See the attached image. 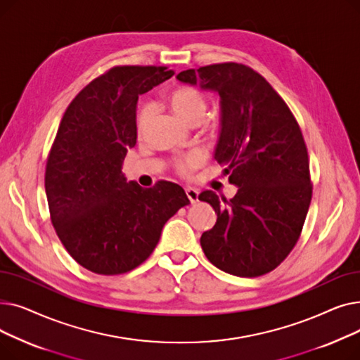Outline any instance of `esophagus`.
Returning a JSON list of instances; mask_svg holds the SVG:
<instances>
[{"mask_svg":"<svg viewBox=\"0 0 360 360\" xmlns=\"http://www.w3.org/2000/svg\"><path fill=\"white\" fill-rule=\"evenodd\" d=\"M185 193H186V197L190 198V201H191V204H195L197 201H198V190H195V188H186L185 190Z\"/></svg>","mask_w":360,"mask_h":360,"instance_id":"obj_1","label":"esophagus"}]
</instances>
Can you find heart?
<instances>
[{"instance_id": "heart-1", "label": "heart", "mask_w": 360, "mask_h": 360, "mask_svg": "<svg viewBox=\"0 0 360 360\" xmlns=\"http://www.w3.org/2000/svg\"><path fill=\"white\" fill-rule=\"evenodd\" d=\"M167 102L172 108L176 115L188 122V124H198L205 115L207 101L204 94L190 86H178L174 90H170L167 94ZM153 113V106L148 103H143L137 112V131L139 134H143L150 118ZM207 159V155L202 150H191L186 155L178 158L175 160V169L184 176L190 175L193 170L200 167Z\"/></svg>"}]
</instances>
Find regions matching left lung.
Wrapping results in <instances>:
<instances>
[{
    "label": "left lung",
    "mask_w": 360,
    "mask_h": 360,
    "mask_svg": "<svg viewBox=\"0 0 360 360\" xmlns=\"http://www.w3.org/2000/svg\"><path fill=\"white\" fill-rule=\"evenodd\" d=\"M176 79L219 93L221 131L214 159L238 186L231 200L200 194L217 213L213 229L201 235V248L224 273L267 274L295 248L312 198L300 127L280 94L248 65L212 64L181 71Z\"/></svg>",
    "instance_id": "1"
}]
</instances>
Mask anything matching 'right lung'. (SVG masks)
Here are the masks:
<instances>
[{"mask_svg":"<svg viewBox=\"0 0 360 360\" xmlns=\"http://www.w3.org/2000/svg\"><path fill=\"white\" fill-rule=\"evenodd\" d=\"M167 67L118 65L91 80L64 112L46 160L45 191L56 235L82 267L124 274L153 252L165 223L190 204L182 186L127 182L137 143L139 94L172 77Z\"/></svg>","mask_w":360,"mask_h":360,"instance_id":"right-lung-1","label":"right lung"}]
</instances>
